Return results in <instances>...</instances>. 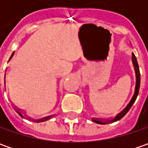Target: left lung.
<instances>
[{
    "instance_id": "1",
    "label": "left lung",
    "mask_w": 148,
    "mask_h": 148,
    "mask_svg": "<svg viewBox=\"0 0 148 148\" xmlns=\"http://www.w3.org/2000/svg\"><path fill=\"white\" fill-rule=\"evenodd\" d=\"M132 61H133L134 70H135V73H136V87H135V92H134V96H133V98L131 99V101L129 102V104L127 105V107H126L121 113H119L114 119H112V120H106V121H105L106 123L114 122V121H118V120L121 119L124 116V115L128 113V110H130V108L132 107V105H134V103L135 102L136 99H137V96H138V91H139L140 87V71L139 67H138V62H137V58H136V57H135V55H134V53H132ZM92 120H93L94 122L97 123H99V124H105V123H104L103 121H101V120H99V119H92Z\"/></svg>"
}]
</instances>
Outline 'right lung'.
<instances>
[{
    "instance_id": "add662e5",
    "label": "right lung",
    "mask_w": 148,
    "mask_h": 148,
    "mask_svg": "<svg viewBox=\"0 0 148 148\" xmlns=\"http://www.w3.org/2000/svg\"><path fill=\"white\" fill-rule=\"evenodd\" d=\"M13 55H14V53H12V55H11V57H10V60L11 59V58L13 57ZM16 110V112L20 114V116L23 117V115L21 114V113H20V111H19V110ZM50 117L51 116H48V117H45V118H43V119H38V120H37V122H39V121H46V120H48V119H50Z\"/></svg>"
}]
</instances>
